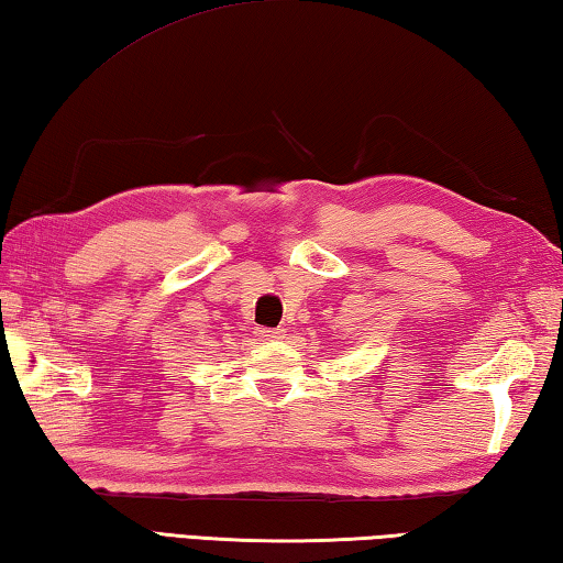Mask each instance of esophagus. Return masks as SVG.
I'll list each match as a JSON object with an SVG mask.
<instances>
[{"label":"esophagus","instance_id":"34e87169","mask_svg":"<svg viewBox=\"0 0 563 563\" xmlns=\"http://www.w3.org/2000/svg\"><path fill=\"white\" fill-rule=\"evenodd\" d=\"M261 336V340L265 342H273V340H280V336L285 334L283 330H268V327H258V332H255Z\"/></svg>","mask_w":563,"mask_h":563}]
</instances>
